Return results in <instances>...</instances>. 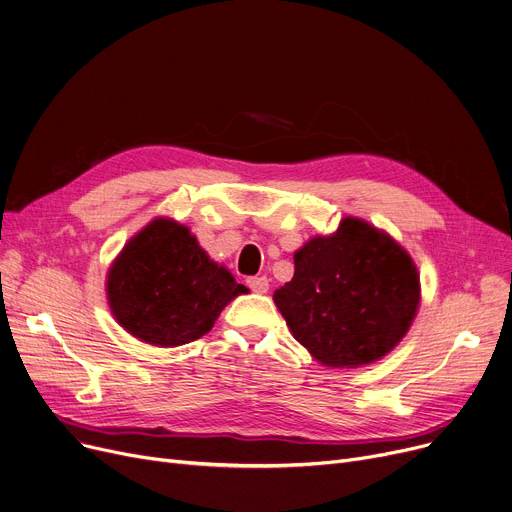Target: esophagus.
Instances as JSON below:
<instances>
[{
  "instance_id": "esophagus-1",
  "label": "esophagus",
  "mask_w": 512,
  "mask_h": 512,
  "mask_svg": "<svg viewBox=\"0 0 512 512\" xmlns=\"http://www.w3.org/2000/svg\"><path fill=\"white\" fill-rule=\"evenodd\" d=\"M246 285L254 291V293H266L268 291V279L266 277H248Z\"/></svg>"
}]
</instances>
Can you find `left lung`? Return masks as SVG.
<instances>
[{"instance_id": "obj_1", "label": "left lung", "mask_w": 512, "mask_h": 512, "mask_svg": "<svg viewBox=\"0 0 512 512\" xmlns=\"http://www.w3.org/2000/svg\"><path fill=\"white\" fill-rule=\"evenodd\" d=\"M420 301L406 250L367 221L346 217L295 252V274L274 291L297 342L328 367L369 365L408 332Z\"/></svg>"}]
</instances>
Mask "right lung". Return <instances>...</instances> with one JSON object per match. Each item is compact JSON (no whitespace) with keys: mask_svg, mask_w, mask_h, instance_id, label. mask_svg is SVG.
<instances>
[{"mask_svg":"<svg viewBox=\"0 0 512 512\" xmlns=\"http://www.w3.org/2000/svg\"><path fill=\"white\" fill-rule=\"evenodd\" d=\"M106 291L116 322L129 334L180 346L205 336L221 309L248 289L207 256L188 227L155 219L114 260Z\"/></svg>","mask_w":512,"mask_h":512,"instance_id":"add662e5","label":"right lung"}]
</instances>
